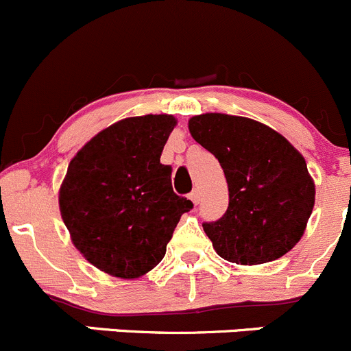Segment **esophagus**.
<instances>
[{
  "mask_svg": "<svg viewBox=\"0 0 351 351\" xmlns=\"http://www.w3.org/2000/svg\"><path fill=\"white\" fill-rule=\"evenodd\" d=\"M189 197H190V200H192V202L197 206V204H199V200H200V192H199V190H193V192L190 193Z\"/></svg>",
  "mask_w": 351,
  "mask_h": 351,
  "instance_id": "34e87169",
  "label": "esophagus"
}]
</instances>
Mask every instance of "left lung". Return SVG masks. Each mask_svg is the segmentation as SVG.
<instances>
[{"label":"left lung","instance_id":"1","mask_svg":"<svg viewBox=\"0 0 351 351\" xmlns=\"http://www.w3.org/2000/svg\"><path fill=\"white\" fill-rule=\"evenodd\" d=\"M189 130L226 176V213L202 224L217 255L241 266L283 257L304 237L314 209L315 185L304 156L276 130L245 117L199 114Z\"/></svg>","mask_w":351,"mask_h":351}]
</instances>
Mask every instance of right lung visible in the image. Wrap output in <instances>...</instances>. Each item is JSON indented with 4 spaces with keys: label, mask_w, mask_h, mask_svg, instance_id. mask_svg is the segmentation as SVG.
<instances>
[{
    "label": "right lung",
    "mask_w": 351,
    "mask_h": 351,
    "mask_svg": "<svg viewBox=\"0 0 351 351\" xmlns=\"http://www.w3.org/2000/svg\"><path fill=\"white\" fill-rule=\"evenodd\" d=\"M176 118L145 114L94 135L70 161L60 213L71 243L97 269L135 280L154 269L190 200L173 192L161 152Z\"/></svg>",
    "instance_id": "add662e5"
}]
</instances>
